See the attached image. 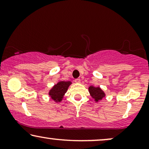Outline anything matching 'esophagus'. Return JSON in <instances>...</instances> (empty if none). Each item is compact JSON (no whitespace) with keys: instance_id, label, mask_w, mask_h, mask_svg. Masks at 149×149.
I'll return each instance as SVG.
<instances>
[{"instance_id":"obj_1","label":"esophagus","mask_w":149,"mask_h":149,"mask_svg":"<svg viewBox=\"0 0 149 149\" xmlns=\"http://www.w3.org/2000/svg\"><path fill=\"white\" fill-rule=\"evenodd\" d=\"M74 81H75V83H81V79H75Z\"/></svg>"}]
</instances>
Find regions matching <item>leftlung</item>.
Instances as JSON below:
<instances>
[{
	"label": "left lung",
	"instance_id": "8db88e82",
	"mask_svg": "<svg viewBox=\"0 0 149 149\" xmlns=\"http://www.w3.org/2000/svg\"><path fill=\"white\" fill-rule=\"evenodd\" d=\"M88 90L89 94H90L91 97L94 100L95 102H98L106 96L104 91L100 87H96L93 86V85H91V86L89 87Z\"/></svg>",
	"mask_w": 149,
	"mask_h": 149
}]
</instances>
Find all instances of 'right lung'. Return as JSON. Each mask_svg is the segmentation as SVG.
Returning <instances> with one entry per match:
<instances>
[{
	"label": "right lung",
	"instance_id": "add662e5",
	"mask_svg": "<svg viewBox=\"0 0 149 149\" xmlns=\"http://www.w3.org/2000/svg\"><path fill=\"white\" fill-rule=\"evenodd\" d=\"M71 84H72L71 81H58L49 91V96H50L51 98L56 102H60L62 101L65 93L68 91V87Z\"/></svg>",
	"mask_w": 149,
	"mask_h": 149
}]
</instances>
